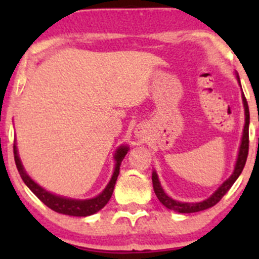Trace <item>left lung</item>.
I'll use <instances>...</instances> for the list:
<instances>
[{"label":"left lung","instance_id":"obj_1","mask_svg":"<svg viewBox=\"0 0 259 259\" xmlns=\"http://www.w3.org/2000/svg\"><path fill=\"white\" fill-rule=\"evenodd\" d=\"M237 79L239 81V76H237ZM243 104H244L245 124H244V130H243L242 144H241V148H239L238 159H237V164H236V168H234L233 174H232V176L218 188V190H217L213 195H210L208 199L203 200V202L200 203H180V202H177V200L171 199L170 197H168V195L164 193L163 188H161L160 183H159L158 180V176H156V173L154 171L153 177H151V179H153L154 192H155L159 202H160L164 207H166L170 210L178 211V213H195V211L208 209V208L215 205L217 203L224 197V194L231 189L232 185L234 184V182H236L237 178L241 176L243 168H244L245 161H247V156H248V149H249V132H248V127H249V109H248V103L247 100H245L244 95H243Z\"/></svg>","mask_w":259,"mask_h":259}]
</instances>
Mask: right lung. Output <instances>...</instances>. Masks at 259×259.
I'll list each match as a JSON object with an SVG mask.
<instances>
[{"mask_svg": "<svg viewBox=\"0 0 259 259\" xmlns=\"http://www.w3.org/2000/svg\"><path fill=\"white\" fill-rule=\"evenodd\" d=\"M127 146H120L119 149L115 153V170L113 174V178L109 182L108 187L104 189V192L101 194H99L96 198L93 199H86V200H76V199H69V198H62L59 195H55L49 193L48 190H45L44 188H41L40 185L36 184L30 177L26 174V171L23 170V166L21 164L20 158H18L17 154V148L16 145H14V156H15V163H16L17 170L20 173L21 178H22L25 184L30 188L31 192L41 200L45 205H48L50 209L57 211V213L66 214V215H74V217H88L91 214L96 213L100 209H103L108 202L110 200L111 195H113L115 184H116L117 176H119L120 171V164H121L122 159L126 155L127 153Z\"/></svg>", "mask_w": 259, "mask_h": 259, "instance_id": "obj_1", "label": "right lung"}]
</instances>
